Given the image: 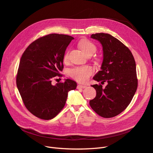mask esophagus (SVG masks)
<instances>
[{
    "label": "esophagus",
    "mask_w": 153,
    "mask_h": 153,
    "mask_svg": "<svg viewBox=\"0 0 153 153\" xmlns=\"http://www.w3.org/2000/svg\"><path fill=\"white\" fill-rule=\"evenodd\" d=\"M87 86L85 85H78L77 86V89H84Z\"/></svg>",
    "instance_id": "34e87169"
}]
</instances>
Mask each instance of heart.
<instances>
[{
  "label": "heart",
  "instance_id": "b5f03b06",
  "mask_svg": "<svg viewBox=\"0 0 153 153\" xmlns=\"http://www.w3.org/2000/svg\"><path fill=\"white\" fill-rule=\"evenodd\" d=\"M79 46L81 50L87 56L93 54L97 48L96 46L88 39H82L79 43ZM68 58V53L67 52L64 56V59L67 60ZM93 73L92 69L89 66H80L72 68L69 71L70 76L79 82H86L89 80L90 76Z\"/></svg>",
  "mask_w": 153,
  "mask_h": 153
}]
</instances>
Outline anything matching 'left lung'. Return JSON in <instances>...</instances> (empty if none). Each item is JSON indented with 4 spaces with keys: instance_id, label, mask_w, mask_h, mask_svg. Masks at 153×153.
<instances>
[{
    "instance_id": "1",
    "label": "left lung",
    "mask_w": 153,
    "mask_h": 153,
    "mask_svg": "<svg viewBox=\"0 0 153 153\" xmlns=\"http://www.w3.org/2000/svg\"><path fill=\"white\" fill-rule=\"evenodd\" d=\"M91 37L101 43L103 56L101 71L93 79L108 84L105 89L101 84L92 85L96 96L89 104L100 116L111 118L126 109L137 89L136 62L128 48L111 35L100 33Z\"/></svg>"
}]
</instances>
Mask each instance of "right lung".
I'll return each instance as SVG.
<instances>
[{"label":"right lung","instance_id":"obj_1","mask_svg":"<svg viewBox=\"0 0 153 153\" xmlns=\"http://www.w3.org/2000/svg\"><path fill=\"white\" fill-rule=\"evenodd\" d=\"M66 35L52 33L36 39L23 53L16 83L24 105L36 117L50 120L64 108L68 92L76 89L71 79L51 84L56 76H61L63 59L72 39Z\"/></svg>","mask_w":153,"mask_h":153}]
</instances>
